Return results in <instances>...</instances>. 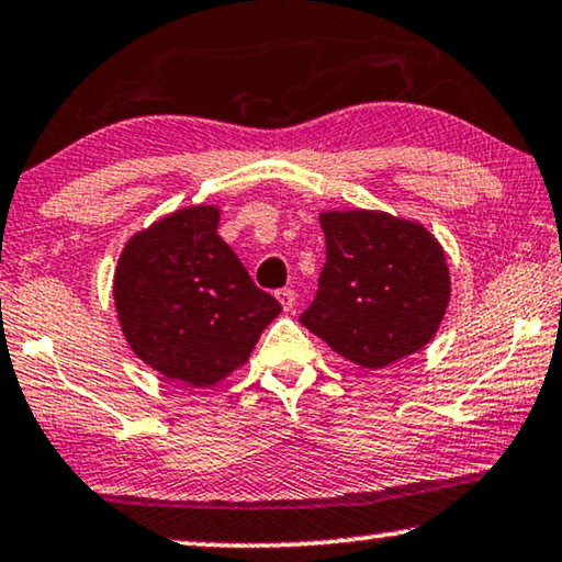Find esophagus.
<instances>
[{"label":"esophagus","mask_w":562,"mask_h":562,"mask_svg":"<svg viewBox=\"0 0 562 562\" xmlns=\"http://www.w3.org/2000/svg\"><path fill=\"white\" fill-rule=\"evenodd\" d=\"M277 301H280V305L285 311H293V305H295V290H290V288H282V290H277Z\"/></svg>","instance_id":"esophagus-1"}]
</instances>
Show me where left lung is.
<instances>
[{
  "mask_svg": "<svg viewBox=\"0 0 562 562\" xmlns=\"http://www.w3.org/2000/svg\"><path fill=\"white\" fill-rule=\"evenodd\" d=\"M326 265L301 324L336 355L380 370L426 347L450 303L442 246L380 211L321 213Z\"/></svg>",
  "mask_w": 562,
  "mask_h": 562,
  "instance_id": "left-lung-1",
  "label": "left lung"
}]
</instances>
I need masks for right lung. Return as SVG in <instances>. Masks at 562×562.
I'll use <instances>...</instances> for the list:
<instances>
[{
  "instance_id": "add662e5",
  "label": "right lung",
  "mask_w": 562,
  "mask_h": 562,
  "mask_svg": "<svg viewBox=\"0 0 562 562\" xmlns=\"http://www.w3.org/2000/svg\"><path fill=\"white\" fill-rule=\"evenodd\" d=\"M218 221L215 205H192L138 231L112 282L131 349L192 387H211L241 368L282 311L218 236Z\"/></svg>"
}]
</instances>
